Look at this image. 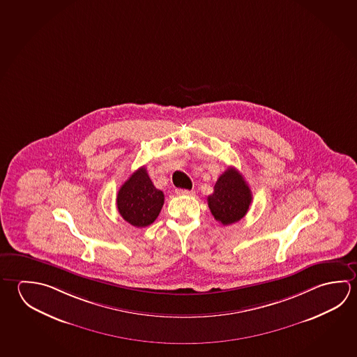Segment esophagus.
Returning <instances> with one entry per match:
<instances>
[{
	"label": "esophagus",
	"instance_id": "34e87169",
	"mask_svg": "<svg viewBox=\"0 0 357 357\" xmlns=\"http://www.w3.org/2000/svg\"><path fill=\"white\" fill-rule=\"evenodd\" d=\"M176 195H193V190H188V189H176Z\"/></svg>",
	"mask_w": 357,
	"mask_h": 357
}]
</instances>
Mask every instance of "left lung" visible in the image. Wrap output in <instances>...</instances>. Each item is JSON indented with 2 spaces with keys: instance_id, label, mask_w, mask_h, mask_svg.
Segmentation results:
<instances>
[{
  "instance_id": "8db88e82",
  "label": "left lung",
  "mask_w": 357,
  "mask_h": 357,
  "mask_svg": "<svg viewBox=\"0 0 357 357\" xmlns=\"http://www.w3.org/2000/svg\"><path fill=\"white\" fill-rule=\"evenodd\" d=\"M206 200L215 220L228 225L247 214L252 203V192L242 174L236 168H228L219 176L214 192Z\"/></svg>"
}]
</instances>
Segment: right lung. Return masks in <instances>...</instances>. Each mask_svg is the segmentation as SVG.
<instances>
[{"label":"right lung","mask_w":357,"mask_h":357,"mask_svg":"<svg viewBox=\"0 0 357 357\" xmlns=\"http://www.w3.org/2000/svg\"><path fill=\"white\" fill-rule=\"evenodd\" d=\"M164 204V194L154 187L145 167L139 168L120 187L116 206L128 223L143 228L157 219Z\"/></svg>","instance_id":"obj_1"}]
</instances>
